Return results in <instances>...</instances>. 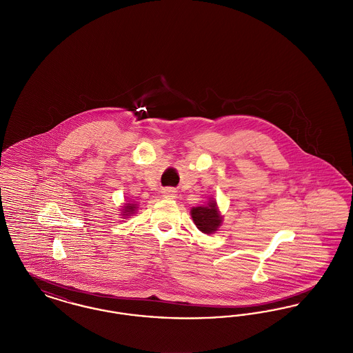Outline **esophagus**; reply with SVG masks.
<instances>
[{
	"label": "esophagus",
	"mask_w": 353,
	"mask_h": 353,
	"mask_svg": "<svg viewBox=\"0 0 353 353\" xmlns=\"http://www.w3.org/2000/svg\"><path fill=\"white\" fill-rule=\"evenodd\" d=\"M163 196L165 199H176L177 197V192L174 189H172V188H167V189L163 190Z\"/></svg>",
	"instance_id": "34e87169"
}]
</instances>
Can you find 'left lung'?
<instances>
[{
	"label": "left lung",
	"mask_w": 353,
	"mask_h": 353,
	"mask_svg": "<svg viewBox=\"0 0 353 353\" xmlns=\"http://www.w3.org/2000/svg\"><path fill=\"white\" fill-rule=\"evenodd\" d=\"M190 216L197 229L205 234L216 233L222 223V217L219 214L217 202L214 200H210L206 206L193 208L190 210Z\"/></svg>",
	"instance_id": "left-lung-1"
}]
</instances>
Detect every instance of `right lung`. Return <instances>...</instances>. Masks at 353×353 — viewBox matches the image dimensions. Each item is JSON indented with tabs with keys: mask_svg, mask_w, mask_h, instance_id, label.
Here are the masks:
<instances>
[{
	"mask_svg": "<svg viewBox=\"0 0 353 353\" xmlns=\"http://www.w3.org/2000/svg\"><path fill=\"white\" fill-rule=\"evenodd\" d=\"M134 210H136V203H125L124 208H123L121 214H123L124 217H130L131 214H134Z\"/></svg>",
	"mask_w": 353,
	"mask_h": 353,
	"instance_id": "1",
	"label": "right lung"
}]
</instances>
